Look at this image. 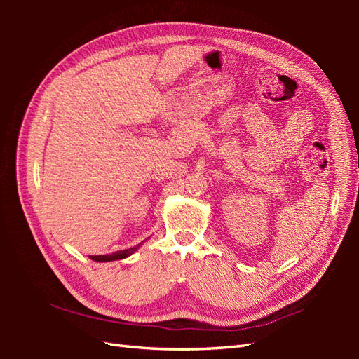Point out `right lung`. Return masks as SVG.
<instances>
[{
    "instance_id": "add662e5",
    "label": "right lung",
    "mask_w": 359,
    "mask_h": 359,
    "mask_svg": "<svg viewBox=\"0 0 359 359\" xmlns=\"http://www.w3.org/2000/svg\"><path fill=\"white\" fill-rule=\"evenodd\" d=\"M140 247V243L139 245H135V247H133V248H128V250H121V251H116V253H112V255H100V256H90V259H93V261H97V262H108V261H117V259H123V257H128L129 255H133L134 251Z\"/></svg>"
}]
</instances>
